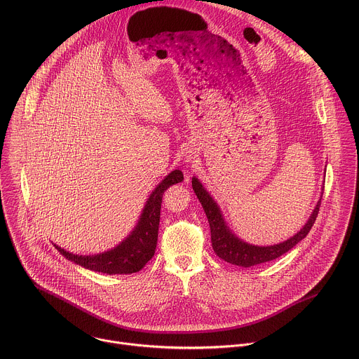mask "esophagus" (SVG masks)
Returning a JSON list of instances; mask_svg holds the SVG:
<instances>
[{
    "label": "esophagus",
    "mask_w": 359,
    "mask_h": 359,
    "mask_svg": "<svg viewBox=\"0 0 359 359\" xmlns=\"http://www.w3.org/2000/svg\"><path fill=\"white\" fill-rule=\"evenodd\" d=\"M186 162H189V163L194 162V155H193V152H187V154H186Z\"/></svg>",
    "instance_id": "34e87169"
}]
</instances>
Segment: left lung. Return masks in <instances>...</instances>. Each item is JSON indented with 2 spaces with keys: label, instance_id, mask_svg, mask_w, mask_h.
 I'll list each match as a JSON object with an SVG mask.
<instances>
[{
  "label": "left lung",
  "instance_id": "8db88e82",
  "mask_svg": "<svg viewBox=\"0 0 359 359\" xmlns=\"http://www.w3.org/2000/svg\"><path fill=\"white\" fill-rule=\"evenodd\" d=\"M191 186L208 218L210 231H211V244H212L214 252L217 254V257L226 261L228 264H232L236 266H244V268L273 261L282 257L283 254H286L287 251H290L302 240H304L317 218L320 204H321V197H320L304 226L296 235L289 238L287 241H283L276 245H269V247H258V245H251L248 243H244L229 229V226L226 225L221 214L218 204L212 200V197L203 187V184L197 177L191 179Z\"/></svg>",
  "mask_w": 359,
  "mask_h": 359
}]
</instances>
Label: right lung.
I'll return each instance as SVG.
<instances>
[{"label":"right lung","instance_id":"obj_1","mask_svg":"<svg viewBox=\"0 0 359 359\" xmlns=\"http://www.w3.org/2000/svg\"><path fill=\"white\" fill-rule=\"evenodd\" d=\"M183 180V173L176 169L170 172L149 196L138 224L133 232L109 251L97 255H76L63 248H55L69 261L84 269L107 275H128L140 272L155 255L161 219V204L163 193L173 184Z\"/></svg>","mask_w":359,"mask_h":359}]
</instances>
